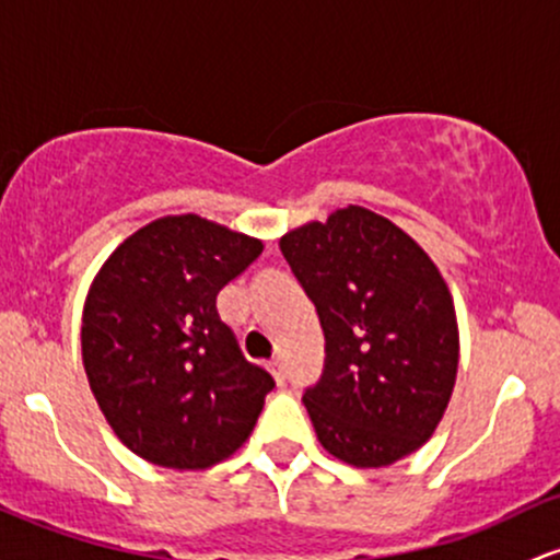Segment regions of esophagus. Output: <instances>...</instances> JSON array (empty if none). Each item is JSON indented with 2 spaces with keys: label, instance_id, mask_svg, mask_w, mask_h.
<instances>
[{
  "label": "esophagus",
  "instance_id": "1",
  "mask_svg": "<svg viewBox=\"0 0 560 560\" xmlns=\"http://www.w3.org/2000/svg\"><path fill=\"white\" fill-rule=\"evenodd\" d=\"M268 366H270V374H273V380H276V383H279V385H284V380H287L284 364H281L279 359H273V361H270Z\"/></svg>",
  "mask_w": 560,
  "mask_h": 560
}]
</instances>
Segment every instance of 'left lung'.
I'll return each mask as SVG.
<instances>
[{
    "label": "left lung",
    "mask_w": 560,
    "mask_h": 560,
    "mask_svg": "<svg viewBox=\"0 0 560 560\" xmlns=\"http://www.w3.org/2000/svg\"><path fill=\"white\" fill-rule=\"evenodd\" d=\"M316 305L324 372L305 390L318 441L355 468H385L439 428L459 361L452 292L428 252L383 214L350 205L279 238Z\"/></svg>",
    "instance_id": "obj_1"
}]
</instances>
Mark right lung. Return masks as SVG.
<instances>
[{"label":"right lung","mask_w":560,"mask_h":560,"mask_svg":"<svg viewBox=\"0 0 560 560\" xmlns=\"http://www.w3.org/2000/svg\"><path fill=\"white\" fill-rule=\"evenodd\" d=\"M260 238L199 214H167L119 244L82 313L90 390L127 450L205 470L249 439L273 377L249 364L214 300Z\"/></svg>","instance_id":"1"}]
</instances>
